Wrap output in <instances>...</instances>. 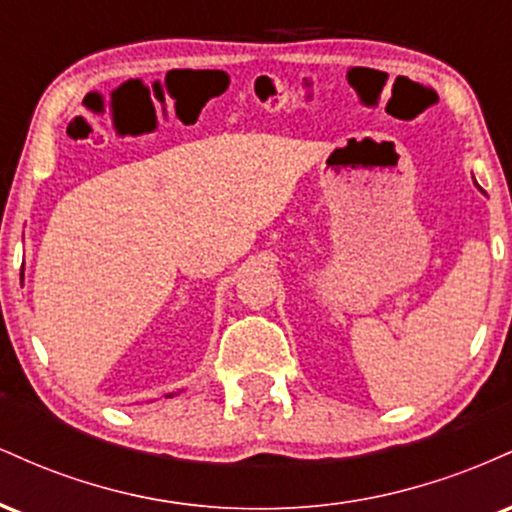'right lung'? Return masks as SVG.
Masks as SVG:
<instances>
[{
  "instance_id": "add662e5",
  "label": "right lung",
  "mask_w": 512,
  "mask_h": 512,
  "mask_svg": "<svg viewBox=\"0 0 512 512\" xmlns=\"http://www.w3.org/2000/svg\"><path fill=\"white\" fill-rule=\"evenodd\" d=\"M21 276H23V274H21ZM168 397H170V395H168Z\"/></svg>"
}]
</instances>
